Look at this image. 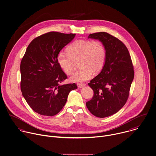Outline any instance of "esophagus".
I'll list each match as a JSON object with an SVG mask.
<instances>
[{
  "mask_svg": "<svg viewBox=\"0 0 156 156\" xmlns=\"http://www.w3.org/2000/svg\"><path fill=\"white\" fill-rule=\"evenodd\" d=\"M77 86H78V87L79 89H81V88L84 87L86 86V84H84V83H78V84H77Z\"/></svg>",
  "mask_w": 156,
  "mask_h": 156,
  "instance_id": "obj_1",
  "label": "esophagus"
}]
</instances>
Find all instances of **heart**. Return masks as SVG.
<instances>
[{"label": "heart", "instance_id": "heart-1", "mask_svg": "<svg viewBox=\"0 0 156 156\" xmlns=\"http://www.w3.org/2000/svg\"><path fill=\"white\" fill-rule=\"evenodd\" d=\"M67 53L59 52L57 62L66 74L71 75L79 62L81 68L71 77L76 83L85 81L92 77L94 72L101 71L106 60L105 48L98 40H76L67 48Z\"/></svg>", "mask_w": 156, "mask_h": 156}]
</instances>
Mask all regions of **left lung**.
I'll list each match as a JSON object with an SVG mask.
<instances>
[{
    "instance_id": "left-lung-1",
    "label": "left lung",
    "mask_w": 156,
    "mask_h": 156,
    "mask_svg": "<svg viewBox=\"0 0 156 156\" xmlns=\"http://www.w3.org/2000/svg\"><path fill=\"white\" fill-rule=\"evenodd\" d=\"M88 38L99 40L106 50L102 70L88 84L94 94L86 102L92 115L103 118L124 107L134 79V69L128 49L118 38L105 32L90 34Z\"/></svg>"
}]
</instances>
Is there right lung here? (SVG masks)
<instances>
[{
  "label": "right lung",
  "mask_w": 156,
  "mask_h": 156,
  "mask_svg": "<svg viewBox=\"0 0 156 156\" xmlns=\"http://www.w3.org/2000/svg\"><path fill=\"white\" fill-rule=\"evenodd\" d=\"M75 34L49 32L34 38L21 61L20 88L28 105L46 116L58 113L75 83L61 85L67 75L57 62V55Z\"/></svg>",
  "instance_id": "add662e5"
}]
</instances>
